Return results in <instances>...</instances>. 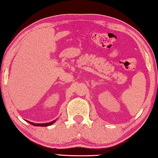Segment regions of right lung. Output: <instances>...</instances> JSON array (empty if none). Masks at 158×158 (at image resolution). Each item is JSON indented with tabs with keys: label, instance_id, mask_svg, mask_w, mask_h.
Instances as JSON below:
<instances>
[{
	"label": "right lung",
	"instance_id": "obj_1",
	"mask_svg": "<svg viewBox=\"0 0 158 158\" xmlns=\"http://www.w3.org/2000/svg\"><path fill=\"white\" fill-rule=\"evenodd\" d=\"M56 122V120H53V122H51V123H44V124H35V123H31V122L27 121V123H29V124H32V125L34 126H36V127H47V126H49V125H52V124H53Z\"/></svg>",
	"mask_w": 158,
	"mask_h": 158
}]
</instances>
